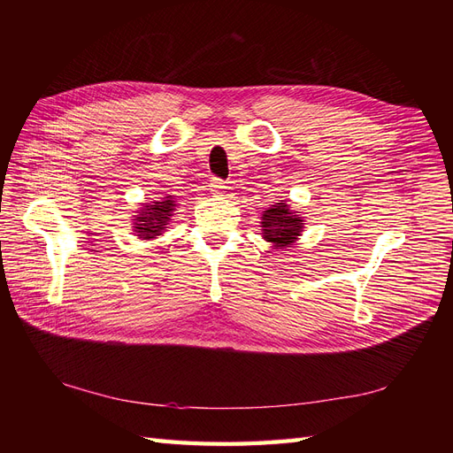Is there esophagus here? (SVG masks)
I'll list each match as a JSON object with an SVG mask.
<instances>
[{"label":"esophagus","mask_w":453,"mask_h":453,"mask_svg":"<svg viewBox=\"0 0 453 453\" xmlns=\"http://www.w3.org/2000/svg\"><path fill=\"white\" fill-rule=\"evenodd\" d=\"M210 187H211L213 193H217V195H223L225 188H226V185H225V181L221 180V177H211Z\"/></svg>","instance_id":"obj_1"}]
</instances>
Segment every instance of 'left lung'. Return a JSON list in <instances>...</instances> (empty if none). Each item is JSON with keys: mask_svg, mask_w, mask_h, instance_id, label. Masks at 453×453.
<instances>
[{"mask_svg": "<svg viewBox=\"0 0 453 453\" xmlns=\"http://www.w3.org/2000/svg\"><path fill=\"white\" fill-rule=\"evenodd\" d=\"M263 232L266 242L278 248H289L303 232V219L287 210V203L281 200L263 213Z\"/></svg>", "mask_w": 453, "mask_h": 453, "instance_id": "obj_1", "label": "left lung"}]
</instances>
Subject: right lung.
<instances>
[{"label": "right lung", "instance_id": "1", "mask_svg": "<svg viewBox=\"0 0 453 453\" xmlns=\"http://www.w3.org/2000/svg\"><path fill=\"white\" fill-rule=\"evenodd\" d=\"M175 208L173 198L166 196L164 202H153L150 205H143L140 217H135L134 232H138L140 238H155L160 236V232L166 228L172 211Z\"/></svg>", "mask_w": 453, "mask_h": 453}]
</instances>
